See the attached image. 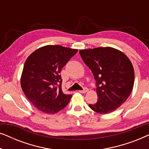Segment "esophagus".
Listing matches in <instances>:
<instances>
[{
	"label": "esophagus",
	"instance_id": "esophagus-1",
	"mask_svg": "<svg viewBox=\"0 0 149 149\" xmlns=\"http://www.w3.org/2000/svg\"><path fill=\"white\" fill-rule=\"evenodd\" d=\"M88 90H89V89H87V87H85V88L83 89V90H79V91L80 93H86V92H87V91H88Z\"/></svg>",
	"mask_w": 149,
	"mask_h": 149
}]
</instances>
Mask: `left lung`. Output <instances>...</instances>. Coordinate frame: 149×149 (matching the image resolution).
I'll return each mask as SVG.
<instances>
[{
    "label": "left lung",
    "instance_id": "obj_1",
    "mask_svg": "<svg viewBox=\"0 0 149 149\" xmlns=\"http://www.w3.org/2000/svg\"><path fill=\"white\" fill-rule=\"evenodd\" d=\"M95 80L97 102L89 107L100 114H107L121 107L130 96L134 83L132 62L123 52L109 47L79 51Z\"/></svg>",
    "mask_w": 149,
    "mask_h": 149
}]
</instances>
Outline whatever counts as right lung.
<instances>
[{
	"mask_svg": "<svg viewBox=\"0 0 149 149\" xmlns=\"http://www.w3.org/2000/svg\"><path fill=\"white\" fill-rule=\"evenodd\" d=\"M77 52L60 45H46L28 56L22 71L21 87L40 111L55 114L69 103L72 95L62 92L60 72Z\"/></svg>",
	"mask_w": 149,
	"mask_h": 149,
	"instance_id": "add662e5",
	"label": "right lung"
}]
</instances>
